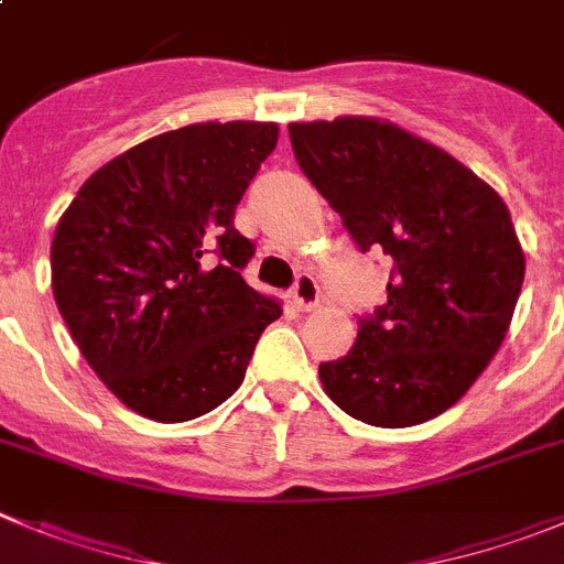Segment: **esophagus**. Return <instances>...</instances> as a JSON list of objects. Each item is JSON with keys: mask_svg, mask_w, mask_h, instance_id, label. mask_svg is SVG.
<instances>
[{"mask_svg": "<svg viewBox=\"0 0 564 564\" xmlns=\"http://www.w3.org/2000/svg\"><path fill=\"white\" fill-rule=\"evenodd\" d=\"M293 302L299 310H313L322 302V291H318V282L310 273H299L296 285H293Z\"/></svg>", "mask_w": 564, "mask_h": 564, "instance_id": "esophagus-1", "label": "esophagus"}]
</instances>
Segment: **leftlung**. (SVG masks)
Listing matches in <instances>:
<instances>
[{"label":"left lung","instance_id":"8db88e82","mask_svg":"<svg viewBox=\"0 0 564 564\" xmlns=\"http://www.w3.org/2000/svg\"><path fill=\"white\" fill-rule=\"evenodd\" d=\"M302 173L360 251L394 260L389 302L358 318L344 358L318 366L329 400L377 427L456 405L498 352L525 276L500 195L436 144L371 117L291 122Z\"/></svg>","mask_w":564,"mask_h":564}]
</instances>
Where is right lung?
Wrapping results in <instances>:
<instances>
[{
  "mask_svg": "<svg viewBox=\"0 0 564 564\" xmlns=\"http://www.w3.org/2000/svg\"><path fill=\"white\" fill-rule=\"evenodd\" d=\"M273 122H198L111 159L53 237V293L102 383L156 422L204 416L240 389L282 316L246 285L254 242L235 209L276 148Z\"/></svg>",
  "mask_w": 564,
  "mask_h": 564,
  "instance_id": "1",
  "label": "right lung"
}]
</instances>
